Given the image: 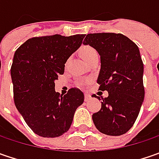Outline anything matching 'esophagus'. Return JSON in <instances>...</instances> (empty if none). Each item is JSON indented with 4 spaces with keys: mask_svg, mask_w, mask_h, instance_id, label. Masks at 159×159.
Returning a JSON list of instances; mask_svg holds the SVG:
<instances>
[{
    "mask_svg": "<svg viewBox=\"0 0 159 159\" xmlns=\"http://www.w3.org/2000/svg\"><path fill=\"white\" fill-rule=\"evenodd\" d=\"M90 95H89V94H85V101L86 102H88L90 100Z\"/></svg>",
    "mask_w": 159,
    "mask_h": 159,
    "instance_id": "esophagus-1",
    "label": "esophagus"
}]
</instances>
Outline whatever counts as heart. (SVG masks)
Instances as JSON below:
<instances>
[{
  "label": "heart",
  "instance_id": "1",
  "mask_svg": "<svg viewBox=\"0 0 159 159\" xmlns=\"http://www.w3.org/2000/svg\"><path fill=\"white\" fill-rule=\"evenodd\" d=\"M80 54H81V57L82 58L88 62L90 59H92L93 57H95L96 56H98V53L95 50L94 48L90 46H84L82 47L81 50H80Z\"/></svg>",
  "mask_w": 159,
  "mask_h": 159
}]
</instances>
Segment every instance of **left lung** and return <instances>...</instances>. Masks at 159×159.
Listing matches in <instances>:
<instances>
[{"instance_id": "left-lung-1", "label": "left lung", "mask_w": 159, "mask_h": 159, "mask_svg": "<svg viewBox=\"0 0 159 159\" xmlns=\"http://www.w3.org/2000/svg\"><path fill=\"white\" fill-rule=\"evenodd\" d=\"M83 44L99 54L97 83L99 90L109 93L108 97H102L101 110L92 116L94 124L107 135L124 134L134 124L144 99L143 64L139 48L126 36L113 33L89 34Z\"/></svg>"}]
</instances>
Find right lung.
I'll return each mask as SVG.
<instances>
[{"instance_id":"1","label":"right lung","mask_w":159,"mask_h":159,"mask_svg":"<svg viewBox=\"0 0 159 159\" xmlns=\"http://www.w3.org/2000/svg\"><path fill=\"white\" fill-rule=\"evenodd\" d=\"M85 34L34 37L16 50L10 75L14 102L25 123L41 137H58L69 130L84 94L70 89L66 95L55 90V80L64 64L80 47Z\"/></svg>"}]
</instances>
